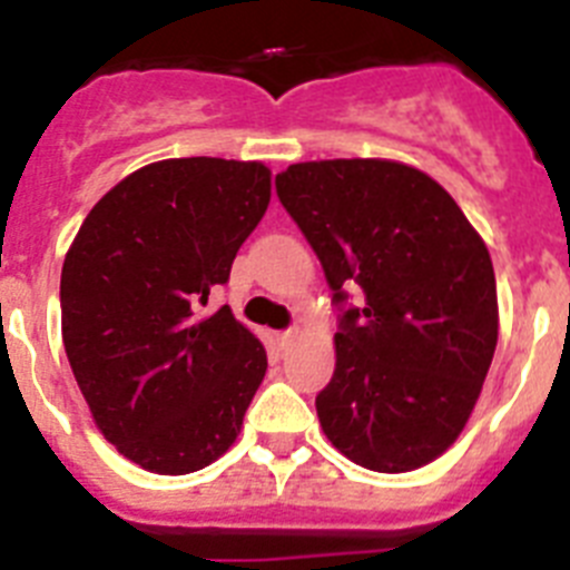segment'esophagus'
<instances>
[{
    "instance_id": "esophagus-1",
    "label": "esophagus",
    "mask_w": 570,
    "mask_h": 570,
    "mask_svg": "<svg viewBox=\"0 0 570 570\" xmlns=\"http://www.w3.org/2000/svg\"><path fill=\"white\" fill-rule=\"evenodd\" d=\"M296 328H291V331H279V334H276V345L282 347V351H285V347H291L296 342Z\"/></svg>"
}]
</instances>
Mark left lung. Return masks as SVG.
I'll return each instance as SVG.
<instances>
[{
	"label": "left lung",
	"instance_id": "left-lung-1",
	"mask_svg": "<svg viewBox=\"0 0 570 570\" xmlns=\"http://www.w3.org/2000/svg\"><path fill=\"white\" fill-rule=\"evenodd\" d=\"M276 194L345 302L336 371L316 396L331 445L405 473L454 445L480 400L500 308L491 254L454 196L394 159H320L276 174Z\"/></svg>",
	"mask_w": 570,
	"mask_h": 570
}]
</instances>
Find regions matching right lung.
Listing matches in <instances>:
<instances>
[{
  "instance_id": "add662e5",
  "label": "right lung",
  "mask_w": 570,
  "mask_h": 570,
  "mask_svg": "<svg viewBox=\"0 0 570 570\" xmlns=\"http://www.w3.org/2000/svg\"><path fill=\"white\" fill-rule=\"evenodd\" d=\"M268 203L262 163L163 159L114 185L70 242L65 354L105 440L145 471L194 473L239 436L268 356L228 305H196L228 282Z\"/></svg>"
}]
</instances>
